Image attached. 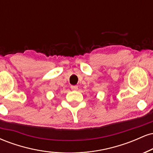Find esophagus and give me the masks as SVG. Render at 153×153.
I'll use <instances>...</instances> for the list:
<instances>
[{
  "label": "esophagus",
  "instance_id": "1",
  "mask_svg": "<svg viewBox=\"0 0 153 153\" xmlns=\"http://www.w3.org/2000/svg\"><path fill=\"white\" fill-rule=\"evenodd\" d=\"M71 88L72 90H73V91H77L78 89V86H77V85H72Z\"/></svg>",
  "mask_w": 153,
  "mask_h": 153
}]
</instances>
